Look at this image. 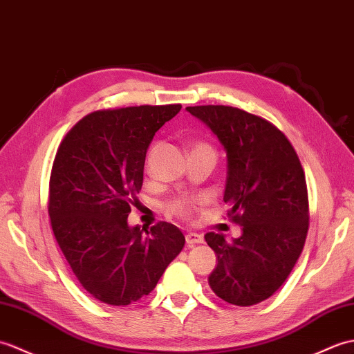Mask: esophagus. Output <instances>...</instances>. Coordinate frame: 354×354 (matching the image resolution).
Masks as SVG:
<instances>
[{"instance_id": "1", "label": "esophagus", "mask_w": 354, "mask_h": 354, "mask_svg": "<svg viewBox=\"0 0 354 354\" xmlns=\"http://www.w3.org/2000/svg\"><path fill=\"white\" fill-rule=\"evenodd\" d=\"M204 238L203 234L195 233V232H187L186 233V243L187 245H195V243H203Z\"/></svg>"}]
</instances>
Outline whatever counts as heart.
I'll return each mask as SVG.
<instances>
[{"instance_id": "1", "label": "heart", "mask_w": 354, "mask_h": 354, "mask_svg": "<svg viewBox=\"0 0 354 354\" xmlns=\"http://www.w3.org/2000/svg\"><path fill=\"white\" fill-rule=\"evenodd\" d=\"M197 147H207V145L198 144ZM197 147H195V148H197ZM195 203H197V201L191 200V198H178V200H174V201H171L168 204V210L171 212V214L178 215V216H189L194 206H195Z\"/></svg>"}]
</instances>
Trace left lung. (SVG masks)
<instances>
[{
	"instance_id": "left-lung-1",
	"label": "left lung",
	"mask_w": 354,
	"mask_h": 354,
	"mask_svg": "<svg viewBox=\"0 0 354 354\" xmlns=\"http://www.w3.org/2000/svg\"><path fill=\"white\" fill-rule=\"evenodd\" d=\"M186 111L224 147V201L242 227L233 242L215 232L204 236L218 259L209 285L227 303L257 304L283 285L304 247L309 201L300 159L283 133L261 116L230 106Z\"/></svg>"
}]
</instances>
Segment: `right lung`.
I'll return each mask as SVG.
<instances>
[{
  "label": "right lung",
  "instance_id": "right-lung-1",
  "mask_svg": "<svg viewBox=\"0 0 354 354\" xmlns=\"http://www.w3.org/2000/svg\"><path fill=\"white\" fill-rule=\"evenodd\" d=\"M182 106H136L86 115L68 131L50 177L48 214L71 270L88 292L112 306L148 295L185 245L174 224L129 225L144 183L147 150Z\"/></svg>",
  "mask_w": 354,
  "mask_h": 354
}]
</instances>
